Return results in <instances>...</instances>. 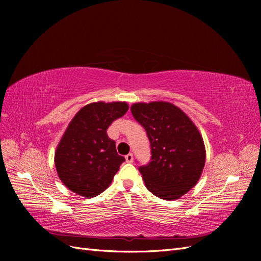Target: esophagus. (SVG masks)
<instances>
[{
    "label": "esophagus",
    "instance_id": "obj_1",
    "mask_svg": "<svg viewBox=\"0 0 261 261\" xmlns=\"http://www.w3.org/2000/svg\"><path fill=\"white\" fill-rule=\"evenodd\" d=\"M125 160H126V162H127V163H133V161H134L133 154H132V153L126 154V155H125Z\"/></svg>",
    "mask_w": 261,
    "mask_h": 261
}]
</instances>
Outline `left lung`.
<instances>
[{
    "mask_svg": "<svg viewBox=\"0 0 261 261\" xmlns=\"http://www.w3.org/2000/svg\"><path fill=\"white\" fill-rule=\"evenodd\" d=\"M130 110L151 146V161L139 168L146 187L161 199L180 198L199 180L206 162L200 132L183 110L167 101L137 102Z\"/></svg>",
    "mask_w": 261,
    "mask_h": 261,
    "instance_id": "1",
    "label": "left lung"
}]
</instances>
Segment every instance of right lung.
I'll return each instance as SVG.
<instances>
[{
    "label": "right lung",
    "mask_w": 261,
    "mask_h": 261,
    "mask_svg": "<svg viewBox=\"0 0 261 261\" xmlns=\"http://www.w3.org/2000/svg\"><path fill=\"white\" fill-rule=\"evenodd\" d=\"M127 110L124 101L92 102L72 118L54 153L58 175L69 191L92 198L112 183L125 158L107 129Z\"/></svg>",
    "instance_id": "add662e5"
}]
</instances>
